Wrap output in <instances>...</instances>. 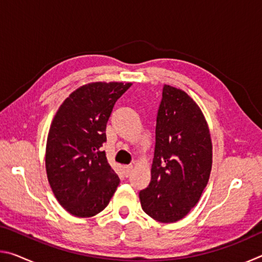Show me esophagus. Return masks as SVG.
I'll return each mask as SVG.
<instances>
[{"mask_svg":"<svg viewBox=\"0 0 262 262\" xmlns=\"http://www.w3.org/2000/svg\"><path fill=\"white\" fill-rule=\"evenodd\" d=\"M132 168H133V166H132V165H127V166L123 167V170H125V176H126V177H128V176L130 174Z\"/></svg>","mask_w":262,"mask_h":262,"instance_id":"1","label":"esophagus"}]
</instances>
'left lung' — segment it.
Segmentation results:
<instances>
[{"mask_svg":"<svg viewBox=\"0 0 262 262\" xmlns=\"http://www.w3.org/2000/svg\"><path fill=\"white\" fill-rule=\"evenodd\" d=\"M151 180L140 192L142 209L162 223L188 214L211 171L210 133L201 110L179 89L164 85L156 119Z\"/></svg>","mask_w":262,"mask_h":262,"instance_id":"1","label":"left lung"}]
</instances>
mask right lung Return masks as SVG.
<instances>
[{"label":"right lung","mask_w":262,"mask_h":262,"mask_svg":"<svg viewBox=\"0 0 262 262\" xmlns=\"http://www.w3.org/2000/svg\"><path fill=\"white\" fill-rule=\"evenodd\" d=\"M132 83H91L77 89L57 111L46 145L48 183L60 205L77 217L104 210L120 179L103 144L115 101Z\"/></svg>","instance_id":"right-lung-1"}]
</instances>
